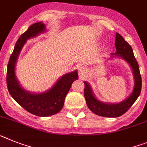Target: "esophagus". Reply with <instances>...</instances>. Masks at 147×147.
<instances>
[{
    "instance_id": "34e87169",
    "label": "esophagus",
    "mask_w": 147,
    "mask_h": 147,
    "mask_svg": "<svg viewBox=\"0 0 147 147\" xmlns=\"http://www.w3.org/2000/svg\"><path fill=\"white\" fill-rule=\"evenodd\" d=\"M86 71H87V69H86V67H84V66H80V67H79L78 74L80 75V76L82 77V76H85L86 74Z\"/></svg>"
}]
</instances>
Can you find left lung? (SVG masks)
Returning <instances> with one entry per match:
<instances>
[{
    "label": "left lung",
    "mask_w": 147,
    "mask_h": 147,
    "mask_svg": "<svg viewBox=\"0 0 147 147\" xmlns=\"http://www.w3.org/2000/svg\"><path fill=\"white\" fill-rule=\"evenodd\" d=\"M115 45L116 47V52L115 53H111V59H123L129 65L133 73L135 84L131 94L124 100L117 103L102 102L95 96L90 84L88 83L86 81H84L85 84L84 92H85V98L88 107L95 115L106 117H117L123 115L124 113H126L139 96L141 91V86H142V80L139 70V65L138 61H136V59L135 58L133 51L131 46L124 40L121 35L117 32L116 33V37H115Z\"/></svg>",
    "instance_id": "8db88e82"
}]
</instances>
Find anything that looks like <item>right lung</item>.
I'll list each match as a JSON object with an SVG mask.
<instances>
[{"label": "right lung", "instance_id": "1", "mask_svg": "<svg viewBox=\"0 0 147 147\" xmlns=\"http://www.w3.org/2000/svg\"><path fill=\"white\" fill-rule=\"evenodd\" d=\"M46 31V27L42 21L31 25L18 39L7 66V88L12 97L25 110L39 117L51 116L59 112L63 108L65 96L71 85L79 77L76 70L65 74L51 88L41 93L30 92L21 86L16 74V62L20 53L27 40Z\"/></svg>", "mask_w": 147, "mask_h": 147}]
</instances>
